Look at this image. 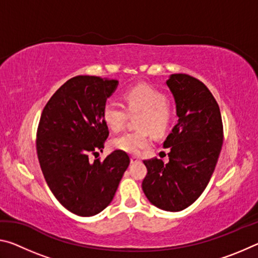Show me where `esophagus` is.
Returning <instances> with one entry per match:
<instances>
[{"label": "esophagus", "mask_w": 258, "mask_h": 258, "mask_svg": "<svg viewBox=\"0 0 258 258\" xmlns=\"http://www.w3.org/2000/svg\"><path fill=\"white\" fill-rule=\"evenodd\" d=\"M138 161H140V158L138 156H131V163L134 164V163H138Z\"/></svg>", "instance_id": "obj_1"}]
</instances>
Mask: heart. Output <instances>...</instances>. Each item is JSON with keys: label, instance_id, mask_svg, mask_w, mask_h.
I'll return each instance as SVG.
<instances>
[{"label": "heart", "instance_id": "b5f03b06", "mask_svg": "<svg viewBox=\"0 0 258 258\" xmlns=\"http://www.w3.org/2000/svg\"><path fill=\"white\" fill-rule=\"evenodd\" d=\"M125 107L131 115H137L139 130L126 132L111 141L117 150L138 154L149 146L150 134L164 135L174 121V107L167 101L161 91L148 85H135L124 92ZM127 111L120 103L107 100L102 108V117L106 125L113 132H118L127 119Z\"/></svg>", "mask_w": 258, "mask_h": 258}]
</instances>
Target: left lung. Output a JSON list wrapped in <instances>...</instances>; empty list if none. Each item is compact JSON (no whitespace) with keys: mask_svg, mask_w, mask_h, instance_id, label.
Returning <instances> with one entry per match:
<instances>
[{"mask_svg":"<svg viewBox=\"0 0 258 258\" xmlns=\"http://www.w3.org/2000/svg\"><path fill=\"white\" fill-rule=\"evenodd\" d=\"M176 103L178 120L164 142L168 163L143 160L147 175L142 190L163 211L189 207L206 189L223 143L220 107L207 86L186 74H173L166 82Z\"/></svg>","mask_w":258,"mask_h":258,"instance_id":"8db88e82","label":"left lung"}]
</instances>
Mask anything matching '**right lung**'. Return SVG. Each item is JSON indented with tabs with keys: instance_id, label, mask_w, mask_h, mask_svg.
Instances as JSON below:
<instances>
[{
	"instance_id": "add662e5",
	"label": "right lung",
	"mask_w": 258,
	"mask_h": 258,
	"mask_svg": "<svg viewBox=\"0 0 258 258\" xmlns=\"http://www.w3.org/2000/svg\"><path fill=\"white\" fill-rule=\"evenodd\" d=\"M118 81L98 76L68 80L47 101L36 134V150L45 181L56 200L78 216H93L113 199L130 165L125 151L89 160L104 148L109 130L102 117Z\"/></svg>"
}]
</instances>
